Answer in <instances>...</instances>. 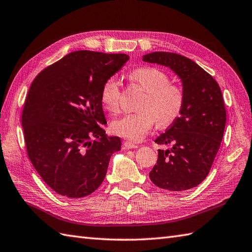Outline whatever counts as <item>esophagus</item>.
<instances>
[{
    "label": "esophagus",
    "mask_w": 252,
    "mask_h": 252,
    "mask_svg": "<svg viewBox=\"0 0 252 252\" xmlns=\"http://www.w3.org/2000/svg\"><path fill=\"white\" fill-rule=\"evenodd\" d=\"M123 148H124L125 150L137 149V148H139V145L137 143H133V142H130V141H125L124 143H123Z\"/></svg>",
    "instance_id": "1"
}]
</instances>
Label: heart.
<instances>
[{"instance_id":"1","label":"heart","mask_w":252,"mask_h":252,"mask_svg":"<svg viewBox=\"0 0 252 252\" xmlns=\"http://www.w3.org/2000/svg\"><path fill=\"white\" fill-rule=\"evenodd\" d=\"M129 79L145 92L139 104L140 111L113 121L111 129L117 136L140 141L156 122L166 127L179 119L186 103V93L181 85L170 82L168 73L155 66L135 69ZM120 83L111 76L102 84L100 100L109 112L116 113L120 110Z\"/></svg>"}]
</instances>
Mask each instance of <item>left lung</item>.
Returning a JSON list of instances; mask_svg holds the SVG:
<instances>
[{
	"label": "left lung",
	"mask_w": 252,
	"mask_h": 252,
	"mask_svg": "<svg viewBox=\"0 0 252 252\" xmlns=\"http://www.w3.org/2000/svg\"><path fill=\"white\" fill-rule=\"evenodd\" d=\"M142 60L169 66L181 79L186 93L181 115L155 140L172 147L158 150L151 181L170 192L197 187L208 176L224 133L226 111L219 84L182 55L154 52L144 55Z\"/></svg>",
	"instance_id": "left-lung-1"
}]
</instances>
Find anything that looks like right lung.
<instances>
[{
	"instance_id": "right-lung-1",
	"label": "right lung",
	"mask_w": 252,
	"mask_h": 252,
	"mask_svg": "<svg viewBox=\"0 0 252 252\" xmlns=\"http://www.w3.org/2000/svg\"><path fill=\"white\" fill-rule=\"evenodd\" d=\"M129 59L126 54L76 50L33 80L22 110L27 153L56 193L85 197L100 187L121 139L105 135L100 91Z\"/></svg>"
}]
</instances>
